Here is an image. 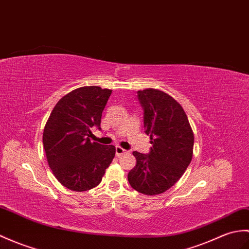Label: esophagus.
Here are the masks:
<instances>
[{
	"instance_id": "1",
	"label": "esophagus",
	"mask_w": 249,
	"mask_h": 249,
	"mask_svg": "<svg viewBox=\"0 0 249 249\" xmlns=\"http://www.w3.org/2000/svg\"><path fill=\"white\" fill-rule=\"evenodd\" d=\"M125 153H126V151H125V149H123L122 147H120V146L115 147V155H117L118 157H120V156H122Z\"/></svg>"
}]
</instances>
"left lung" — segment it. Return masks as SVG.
<instances>
[{
  "instance_id": "left-lung-1",
  "label": "left lung",
  "mask_w": 249,
  "mask_h": 249,
  "mask_svg": "<svg viewBox=\"0 0 249 249\" xmlns=\"http://www.w3.org/2000/svg\"><path fill=\"white\" fill-rule=\"evenodd\" d=\"M143 109L144 132L151 137L148 154L134 152L136 166L128 173L130 186L138 192L157 195L179 180L193 155L194 135L180 104L163 91H138Z\"/></svg>"
}]
</instances>
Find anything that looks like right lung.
Returning a JSON list of instances; mask_svg holds the SVG:
<instances>
[{"label": "right lung", "mask_w": 249, "mask_h": 249, "mask_svg": "<svg viewBox=\"0 0 249 249\" xmlns=\"http://www.w3.org/2000/svg\"><path fill=\"white\" fill-rule=\"evenodd\" d=\"M112 90L87 86L56 104L43 130L52 172L62 186L83 192L96 187L115 155L113 145L91 142L92 127L101 129L104 108Z\"/></svg>", "instance_id": "obj_1"}]
</instances>
